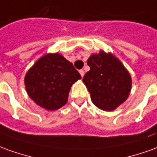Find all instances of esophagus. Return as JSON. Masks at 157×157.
<instances>
[{
	"mask_svg": "<svg viewBox=\"0 0 157 157\" xmlns=\"http://www.w3.org/2000/svg\"><path fill=\"white\" fill-rule=\"evenodd\" d=\"M79 72H80V74H81V75H82V77H83V75H84V74H85L84 71H83V70H80Z\"/></svg>",
	"mask_w": 157,
	"mask_h": 157,
	"instance_id": "1",
	"label": "esophagus"
}]
</instances>
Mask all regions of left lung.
<instances>
[{
    "instance_id": "left-lung-1",
    "label": "left lung",
    "mask_w": 157,
    "mask_h": 157,
    "mask_svg": "<svg viewBox=\"0 0 157 157\" xmlns=\"http://www.w3.org/2000/svg\"><path fill=\"white\" fill-rule=\"evenodd\" d=\"M90 71L82 79L98 109L113 111L128 98L131 77L121 62L112 54L101 51L89 57Z\"/></svg>"
}]
</instances>
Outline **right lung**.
<instances>
[{"label": "right lung", "mask_w": 157, "mask_h": 157, "mask_svg": "<svg viewBox=\"0 0 157 157\" xmlns=\"http://www.w3.org/2000/svg\"><path fill=\"white\" fill-rule=\"evenodd\" d=\"M81 78L73 64L56 53L39 59L24 81L28 94L38 105L56 110L67 102L72 84Z\"/></svg>", "instance_id": "right-lung-1"}]
</instances>
